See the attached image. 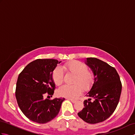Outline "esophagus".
<instances>
[{
  "instance_id": "34e87169",
  "label": "esophagus",
  "mask_w": 135,
  "mask_h": 135,
  "mask_svg": "<svg viewBox=\"0 0 135 135\" xmlns=\"http://www.w3.org/2000/svg\"><path fill=\"white\" fill-rule=\"evenodd\" d=\"M68 100H70V101L72 102L73 103H76V100H73V99H67Z\"/></svg>"
}]
</instances>
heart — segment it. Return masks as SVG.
<instances>
[{"mask_svg": "<svg viewBox=\"0 0 135 135\" xmlns=\"http://www.w3.org/2000/svg\"><path fill=\"white\" fill-rule=\"evenodd\" d=\"M64 69L76 75L74 85H64L57 91L58 95L68 99H74L82 93V89L88 90L94 82V75L92 72L88 70L87 66L78 61L67 62L64 66ZM53 82L56 85H60L63 81V71L60 67H57L52 74Z\"/></svg>", "mask_w": 135, "mask_h": 135, "instance_id": "obj_1", "label": "heart"}]
</instances>
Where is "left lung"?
<instances>
[{
    "label": "left lung",
    "instance_id": "left-lung-1",
    "mask_svg": "<svg viewBox=\"0 0 135 135\" xmlns=\"http://www.w3.org/2000/svg\"><path fill=\"white\" fill-rule=\"evenodd\" d=\"M85 63L94 75V82L89 97L84 102L85 107L78 113L89 124H97L109 118L117 108L122 90V84L116 70L107 63L96 58H86ZM94 99L91 101V98Z\"/></svg>",
    "mask_w": 135,
    "mask_h": 135
}]
</instances>
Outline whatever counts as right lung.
I'll return each instance as SVG.
<instances>
[{"mask_svg":"<svg viewBox=\"0 0 135 135\" xmlns=\"http://www.w3.org/2000/svg\"><path fill=\"white\" fill-rule=\"evenodd\" d=\"M61 62L55 59H37L28 64L18 75L17 102L20 110L31 121L45 124L59 114L65 99H45V96L53 95L56 86L52 74Z\"/></svg>","mask_w":135,"mask_h":135,"instance_id":"add662e5","label":"right lung"}]
</instances>
